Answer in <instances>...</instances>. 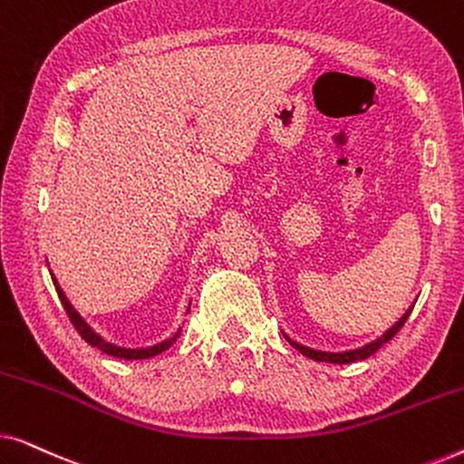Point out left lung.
Returning a JSON list of instances; mask_svg holds the SVG:
<instances>
[{
    "label": "left lung",
    "mask_w": 464,
    "mask_h": 464,
    "mask_svg": "<svg viewBox=\"0 0 464 464\" xmlns=\"http://www.w3.org/2000/svg\"><path fill=\"white\" fill-rule=\"evenodd\" d=\"M411 308L414 306H410L408 310H405V313L401 314V319H399L395 325H391L389 329H386V332L382 334V335H378L376 340H372V342H367V344H363V346H359V348H351V351H342V353H332V351H316V348H310V346H304V344H300V342H295V340H291L287 334L283 332V335L285 338H287V342L291 346L295 348V351H300L304 357H308V359H313V361H325V363H335V365H344V363H354V361H363V359H367L370 357V354H373L378 351L380 346H384L386 342H389L392 335H397V332L399 329L403 327V323L408 321V316H410V313H411Z\"/></svg>",
    "instance_id": "obj_1"
}]
</instances>
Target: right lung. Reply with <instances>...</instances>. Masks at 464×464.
<instances>
[{
	"mask_svg": "<svg viewBox=\"0 0 464 464\" xmlns=\"http://www.w3.org/2000/svg\"><path fill=\"white\" fill-rule=\"evenodd\" d=\"M50 275H53V272H50ZM53 281H54L56 294H59V297H61V304H63V306H65L67 314H69V319H72L73 327L78 329L82 338H84L91 346L99 348V351H103V353H107V354H111V357H118V359H129V361H135V359H150V357H156V354L164 353V351H167V348H170V346L175 344L177 340H179V335H181V327H177L173 335H169V338H164V340H160V342H156V344H151V346L130 348V346H120V344H113V342L105 340L103 335L94 332V329H92L91 325H88V323L84 321V316H82V314L78 313V310H75V308L72 306V302L67 300L65 291L61 289V285H59V281H56V278H54V275H53ZM189 304H192V302H188L186 314L189 313Z\"/></svg>",
	"mask_w": 464,
	"mask_h": 464,
	"instance_id": "right-lung-1",
	"label": "right lung"
}]
</instances>
